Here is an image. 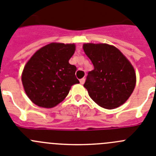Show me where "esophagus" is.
Here are the masks:
<instances>
[{
  "instance_id": "obj_1",
  "label": "esophagus",
  "mask_w": 156,
  "mask_h": 156,
  "mask_svg": "<svg viewBox=\"0 0 156 156\" xmlns=\"http://www.w3.org/2000/svg\"><path fill=\"white\" fill-rule=\"evenodd\" d=\"M80 82L81 84H83L84 83H85V78H82V79H80Z\"/></svg>"
}]
</instances>
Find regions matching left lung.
<instances>
[{"label":"left lung","instance_id":"left-lung-1","mask_svg":"<svg viewBox=\"0 0 156 156\" xmlns=\"http://www.w3.org/2000/svg\"><path fill=\"white\" fill-rule=\"evenodd\" d=\"M83 48L94 67L83 84L90 98L106 109L121 106L135 89L136 76L132 65L113 45L87 43Z\"/></svg>","mask_w":156,"mask_h":156}]
</instances>
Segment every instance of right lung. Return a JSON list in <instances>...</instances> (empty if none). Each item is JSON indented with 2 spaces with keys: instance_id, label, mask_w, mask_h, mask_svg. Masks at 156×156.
Here are the masks:
<instances>
[{
  "instance_id": "right-lung-1",
  "label": "right lung",
  "mask_w": 156,
  "mask_h": 156,
  "mask_svg": "<svg viewBox=\"0 0 156 156\" xmlns=\"http://www.w3.org/2000/svg\"><path fill=\"white\" fill-rule=\"evenodd\" d=\"M75 48L74 44H48L38 50L27 62L21 80L34 104L53 108L65 99L73 84L79 83L75 75L76 67L69 63Z\"/></svg>"
}]
</instances>
